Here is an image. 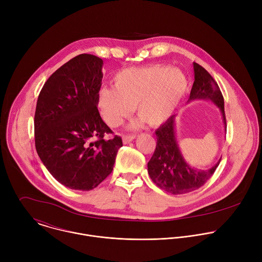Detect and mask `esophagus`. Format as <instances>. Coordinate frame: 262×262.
<instances>
[{
  "label": "esophagus",
  "mask_w": 262,
  "mask_h": 262,
  "mask_svg": "<svg viewBox=\"0 0 262 262\" xmlns=\"http://www.w3.org/2000/svg\"><path fill=\"white\" fill-rule=\"evenodd\" d=\"M135 138H136V136H134V135H133V136H124L123 139H122V141H123L124 144H128V143H130Z\"/></svg>",
  "instance_id": "obj_1"
}]
</instances>
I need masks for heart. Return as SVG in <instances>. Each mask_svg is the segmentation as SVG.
Wrapping results in <instances>:
<instances>
[{"label":"heart","instance_id":"heart-1","mask_svg":"<svg viewBox=\"0 0 262 262\" xmlns=\"http://www.w3.org/2000/svg\"><path fill=\"white\" fill-rule=\"evenodd\" d=\"M113 87H101L96 96L102 119L119 126L136 107L137 115L150 126H159L174 113L189 88V80L169 65L150 64L119 70Z\"/></svg>","mask_w":262,"mask_h":262}]
</instances>
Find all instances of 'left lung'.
Segmentation results:
<instances>
[{
	"mask_svg": "<svg viewBox=\"0 0 262 262\" xmlns=\"http://www.w3.org/2000/svg\"><path fill=\"white\" fill-rule=\"evenodd\" d=\"M194 64L195 81L188 101L204 99L212 101L221 111L226 130V117L222 92L201 65ZM157 147L150 161L148 162V174L160 188L173 195H181L198 190L212 176L220 161L210 169L198 170L185 162L178 146L175 133V115H172L157 130Z\"/></svg>",
	"mask_w": 262,
	"mask_h": 262,
	"instance_id": "1",
	"label": "left lung"
}]
</instances>
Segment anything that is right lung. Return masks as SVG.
I'll list each match as a JSON object with an SVG mask.
<instances>
[{
	"mask_svg": "<svg viewBox=\"0 0 262 262\" xmlns=\"http://www.w3.org/2000/svg\"><path fill=\"white\" fill-rule=\"evenodd\" d=\"M103 61L90 54L72 58L57 69L37 99L35 147L41 162L61 184L90 191L113 171L122 140L97 108Z\"/></svg>",
	"mask_w": 262,
	"mask_h": 262,
	"instance_id": "obj_1",
	"label": "right lung"
}]
</instances>
